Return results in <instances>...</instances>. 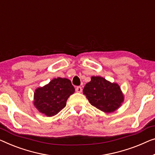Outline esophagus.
<instances>
[{
    "label": "esophagus",
    "mask_w": 155,
    "mask_h": 155,
    "mask_svg": "<svg viewBox=\"0 0 155 155\" xmlns=\"http://www.w3.org/2000/svg\"><path fill=\"white\" fill-rule=\"evenodd\" d=\"M76 91H77V92H82V87L81 86H77V87H76Z\"/></svg>",
    "instance_id": "1"
}]
</instances>
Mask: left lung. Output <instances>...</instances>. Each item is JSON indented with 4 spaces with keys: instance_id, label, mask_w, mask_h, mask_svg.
Listing matches in <instances>:
<instances>
[{
    "instance_id": "8db88e82",
    "label": "left lung",
    "mask_w": 155,
    "mask_h": 155,
    "mask_svg": "<svg viewBox=\"0 0 155 155\" xmlns=\"http://www.w3.org/2000/svg\"><path fill=\"white\" fill-rule=\"evenodd\" d=\"M83 92L91 105L105 113L114 112L124 101L119 85L101 77H92Z\"/></svg>"
}]
</instances>
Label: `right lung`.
I'll return each instance as SVG.
<instances>
[{"label": "right lung", "instance_id": "1", "mask_svg": "<svg viewBox=\"0 0 155 155\" xmlns=\"http://www.w3.org/2000/svg\"><path fill=\"white\" fill-rule=\"evenodd\" d=\"M74 91L70 80L60 77L54 78L45 86L35 90L34 105L42 114L54 116L65 107L67 100Z\"/></svg>", "mask_w": 155, "mask_h": 155}]
</instances>
